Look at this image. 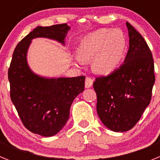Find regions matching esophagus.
Wrapping results in <instances>:
<instances>
[{
	"instance_id": "esophagus-1",
	"label": "esophagus",
	"mask_w": 160,
	"mask_h": 160,
	"mask_svg": "<svg viewBox=\"0 0 160 160\" xmlns=\"http://www.w3.org/2000/svg\"><path fill=\"white\" fill-rule=\"evenodd\" d=\"M93 82H94V80L91 78H86V81H85V87H86V88H90V87H92Z\"/></svg>"
}]
</instances>
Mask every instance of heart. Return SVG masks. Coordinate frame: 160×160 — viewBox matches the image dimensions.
Segmentation results:
<instances>
[{"mask_svg":"<svg viewBox=\"0 0 160 160\" xmlns=\"http://www.w3.org/2000/svg\"><path fill=\"white\" fill-rule=\"evenodd\" d=\"M126 46L125 36L120 29H98L82 41L78 48V58L81 62H87L94 57V70L109 73L120 65Z\"/></svg>","mask_w":160,"mask_h":160,"instance_id":"obj_1","label":"heart"}]
</instances>
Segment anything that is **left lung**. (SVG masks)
I'll list each match as a JSON object with an SVG mask.
<instances>
[{
  "label": "left lung",
  "mask_w": 160,
  "mask_h": 160,
  "mask_svg": "<svg viewBox=\"0 0 160 160\" xmlns=\"http://www.w3.org/2000/svg\"><path fill=\"white\" fill-rule=\"evenodd\" d=\"M129 49L124 63L93 83L97 112L103 124L116 132L131 130L140 119L152 99L155 77L154 60L142 35L127 22Z\"/></svg>",
  "instance_id": "8db88e82"
}]
</instances>
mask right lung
<instances>
[{
    "label": "right lung",
    "mask_w": 160,
    "mask_h": 160,
    "mask_svg": "<svg viewBox=\"0 0 160 160\" xmlns=\"http://www.w3.org/2000/svg\"><path fill=\"white\" fill-rule=\"evenodd\" d=\"M69 29L66 24L35 28L17 45L8 70L11 100L22 123L42 136H53L64 127L73 99L84 90L86 78L39 77L29 70L26 53L35 38H51L64 44Z\"/></svg>",
    "instance_id": "add662e5"
}]
</instances>
